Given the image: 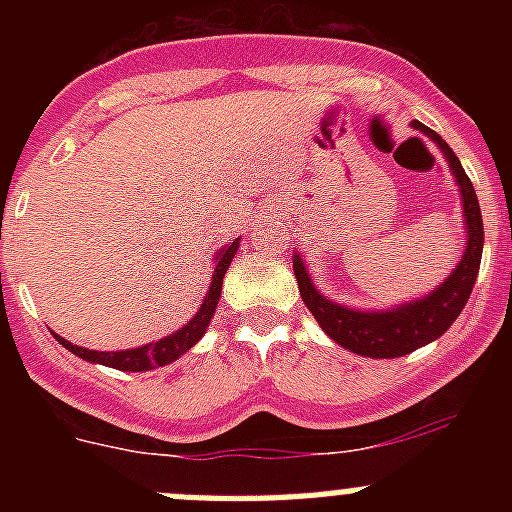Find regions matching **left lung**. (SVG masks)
I'll list each match as a JSON object with an SVG mask.
<instances>
[{
	"label": "left lung",
	"instance_id": "8db88e82",
	"mask_svg": "<svg viewBox=\"0 0 512 512\" xmlns=\"http://www.w3.org/2000/svg\"><path fill=\"white\" fill-rule=\"evenodd\" d=\"M413 128L428 135L441 148L461 189L464 220H467V251L461 256L459 266L451 271V277L423 300H415L410 305H400L387 312H361L325 300L307 277L300 256H295V277L297 284H300L302 302L315 315L320 328L338 346L348 348V351H354L359 356H372V359H397V356L410 354L415 348L443 336L467 305L474 282H477L479 261H482V243H485L482 212H479L477 192L469 182L467 171L461 169V161L456 158V153L451 151L449 143L436 130L425 128L423 122L418 120L413 122Z\"/></svg>",
	"mask_w": 512,
	"mask_h": 512
}]
</instances>
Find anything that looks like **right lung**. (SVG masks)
I'll return each instance as SVG.
<instances>
[{"mask_svg":"<svg viewBox=\"0 0 512 512\" xmlns=\"http://www.w3.org/2000/svg\"><path fill=\"white\" fill-rule=\"evenodd\" d=\"M235 251H238V241L228 243L223 251L217 253V264H215V274H212L210 292H207L200 312H197V315H194V318L189 320L184 328H179L176 333H171V336L161 338V341H156V343H148V346L128 348V351H89V348L74 346V343H69L66 338H61V336H56V341L61 343L63 348H69L71 354H76L79 359L94 361V364L112 366V369H120V372H148V369H156V366L171 364V361L179 359L184 351H189L194 343L205 336L207 323H210L212 312H215V307H217V300H220V289H223L225 271H228Z\"/></svg>","mask_w":512,"mask_h":512,"instance_id":"add662e5","label":"right lung"}]
</instances>
